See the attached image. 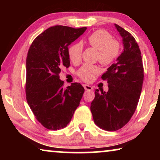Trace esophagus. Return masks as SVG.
<instances>
[{"label":"esophagus","mask_w":160,"mask_h":160,"mask_svg":"<svg viewBox=\"0 0 160 160\" xmlns=\"http://www.w3.org/2000/svg\"><path fill=\"white\" fill-rule=\"evenodd\" d=\"M84 87L85 90H88V91H92V90H93L92 87L90 86V85H88V84H84Z\"/></svg>","instance_id":"1"}]
</instances>
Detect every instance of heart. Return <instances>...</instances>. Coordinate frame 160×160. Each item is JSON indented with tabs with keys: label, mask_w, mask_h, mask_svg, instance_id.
<instances>
[{
	"label": "heart",
	"mask_w": 160,
	"mask_h": 160,
	"mask_svg": "<svg viewBox=\"0 0 160 160\" xmlns=\"http://www.w3.org/2000/svg\"><path fill=\"white\" fill-rule=\"evenodd\" d=\"M86 43L94 49L98 50L97 58L103 65L111 64L116 60L119 54L120 45L117 40L103 30H98L92 32L87 37ZM83 46L81 43H76L71 46L68 49V55L72 62H79L82 58ZM100 72L95 65L85 64L78 70V75L82 79L89 82Z\"/></svg>",
	"instance_id": "heart-1"
}]
</instances>
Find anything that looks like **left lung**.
<instances>
[{"mask_svg":"<svg viewBox=\"0 0 160 160\" xmlns=\"http://www.w3.org/2000/svg\"><path fill=\"white\" fill-rule=\"evenodd\" d=\"M122 38L123 52L101 78L108 91L96 89L90 110L95 123L107 131L121 129L137 108L143 82V66L139 47L132 35L115 24Z\"/></svg>","mask_w":160,"mask_h":160,"instance_id":"left-lung-1","label":"left lung"}]
</instances>
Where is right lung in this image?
I'll return each instance as SVG.
<instances>
[{"instance_id": "1", "label": "right lung", "mask_w": 160, "mask_h": 160, "mask_svg": "<svg viewBox=\"0 0 160 160\" xmlns=\"http://www.w3.org/2000/svg\"><path fill=\"white\" fill-rule=\"evenodd\" d=\"M87 28L55 25L32 41L26 59V99L36 119L52 130L65 128L79 106L84 89L78 83L66 88L59 74L70 66L68 46Z\"/></svg>"}]
</instances>
